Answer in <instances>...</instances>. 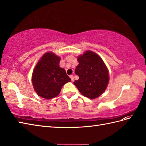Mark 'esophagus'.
<instances>
[{"instance_id":"esophagus-1","label":"esophagus","mask_w":146,"mask_h":146,"mask_svg":"<svg viewBox=\"0 0 146 146\" xmlns=\"http://www.w3.org/2000/svg\"><path fill=\"white\" fill-rule=\"evenodd\" d=\"M70 78H71V80H72V81L74 80V77H73V75H70Z\"/></svg>"}]
</instances>
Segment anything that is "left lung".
<instances>
[{
    "label": "left lung",
    "mask_w": 146,
    "mask_h": 146,
    "mask_svg": "<svg viewBox=\"0 0 146 146\" xmlns=\"http://www.w3.org/2000/svg\"><path fill=\"white\" fill-rule=\"evenodd\" d=\"M79 64L75 74L79 79L74 84L80 92L90 99H94L106 89L109 82V74L102 59L96 53L87 51L78 58Z\"/></svg>",
    "instance_id": "obj_1"
}]
</instances>
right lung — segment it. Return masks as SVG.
<instances>
[{
    "label": "right lung",
    "instance_id": "obj_1",
    "mask_svg": "<svg viewBox=\"0 0 146 146\" xmlns=\"http://www.w3.org/2000/svg\"><path fill=\"white\" fill-rule=\"evenodd\" d=\"M60 58L46 53L36 65L32 74L35 91L40 97L51 99L59 94L63 86L71 79L65 70L59 66Z\"/></svg>",
    "mask_w": 146,
    "mask_h": 146
}]
</instances>
